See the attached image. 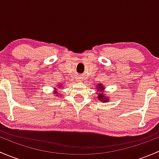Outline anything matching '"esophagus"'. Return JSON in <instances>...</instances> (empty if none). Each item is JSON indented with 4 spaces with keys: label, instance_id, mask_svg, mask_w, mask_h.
Masks as SVG:
<instances>
[{
    "label": "esophagus",
    "instance_id": "esophagus-1",
    "mask_svg": "<svg viewBox=\"0 0 159 159\" xmlns=\"http://www.w3.org/2000/svg\"><path fill=\"white\" fill-rule=\"evenodd\" d=\"M79 81H80V80H79Z\"/></svg>",
    "mask_w": 159,
    "mask_h": 159
}]
</instances>
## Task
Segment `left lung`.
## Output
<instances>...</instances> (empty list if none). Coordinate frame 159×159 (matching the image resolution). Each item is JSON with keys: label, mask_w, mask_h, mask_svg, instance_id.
<instances>
[{"label": "left lung", "mask_w": 159, "mask_h": 159, "mask_svg": "<svg viewBox=\"0 0 159 159\" xmlns=\"http://www.w3.org/2000/svg\"><path fill=\"white\" fill-rule=\"evenodd\" d=\"M98 90H100V91H103L104 90V87L103 86H102V84H100V85H98ZM98 99L99 100L102 101V102H108V99L107 98H105V96L104 95V93H102V94H99L98 95Z\"/></svg>", "instance_id": "8db88e82"}]
</instances>
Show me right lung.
<instances>
[{"instance_id":"obj_1","label":"right lung","mask_w":159,"mask_h":159,"mask_svg":"<svg viewBox=\"0 0 159 159\" xmlns=\"http://www.w3.org/2000/svg\"><path fill=\"white\" fill-rule=\"evenodd\" d=\"M55 93H56V94H57V93H58V91H56V92H55ZM56 95H57V94H56Z\"/></svg>"}]
</instances>
